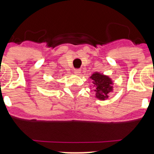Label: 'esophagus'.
<instances>
[{
    "mask_svg": "<svg viewBox=\"0 0 154 154\" xmlns=\"http://www.w3.org/2000/svg\"><path fill=\"white\" fill-rule=\"evenodd\" d=\"M74 72H75V74L79 75L80 72H81V70H80L79 69H74Z\"/></svg>",
    "mask_w": 154,
    "mask_h": 154,
    "instance_id": "obj_1",
    "label": "esophagus"
}]
</instances>
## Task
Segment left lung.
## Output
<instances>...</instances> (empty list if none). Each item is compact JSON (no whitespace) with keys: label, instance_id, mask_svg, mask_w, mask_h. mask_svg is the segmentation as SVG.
Segmentation results:
<instances>
[{"label":"left lung","instance_id":"8db88e82","mask_svg":"<svg viewBox=\"0 0 154 154\" xmlns=\"http://www.w3.org/2000/svg\"><path fill=\"white\" fill-rule=\"evenodd\" d=\"M93 80L96 97L99 99L104 100L108 98V94L112 90V82L108 76L96 72L90 77Z\"/></svg>","mask_w":154,"mask_h":154}]
</instances>
